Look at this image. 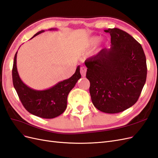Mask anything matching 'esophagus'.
I'll return each mask as SVG.
<instances>
[{"instance_id": "34e87169", "label": "esophagus", "mask_w": 158, "mask_h": 158, "mask_svg": "<svg viewBox=\"0 0 158 158\" xmlns=\"http://www.w3.org/2000/svg\"><path fill=\"white\" fill-rule=\"evenodd\" d=\"M86 72H87V68L85 67H81L80 69V73L81 74L82 77H85L86 75Z\"/></svg>"}]
</instances>
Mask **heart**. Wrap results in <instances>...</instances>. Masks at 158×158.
Here are the masks:
<instances>
[{
    "label": "heart",
    "instance_id": "1",
    "mask_svg": "<svg viewBox=\"0 0 158 158\" xmlns=\"http://www.w3.org/2000/svg\"><path fill=\"white\" fill-rule=\"evenodd\" d=\"M99 37H97V36H94V37H91L88 39L85 44V48L86 49H89V48H91L93 47H94L95 44L99 42Z\"/></svg>",
    "mask_w": 158,
    "mask_h": 158
}]
</instances>
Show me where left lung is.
Returning <instances> with one entry per match:
<instances>
[{
	"instance_id": "8db88e82",
	"label": "left lung",
	"mask_w": 158,
	"mask_h": 158,
	"mask_svg": "<svg viewBox=\"0 0 158 158\" xmlns=\"http://www.w3.org/2000/svg\"><path fill=\"white\" fill-rule=\"evenodd\" d=\"M111 47L85 61L93 104L99 111L117 114L138 100L147 77L146 58L141 44L130 35L114 28Z\"/></svg>"
}]
</instances>
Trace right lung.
Segmentation results:
<instances>
[{
  "mask_svg": "<svg viewBox=\"0 0 158 158\" xmlns=\"http://www.w3.org/2000/svg\"><path fill=\"white\" fill-rule=\"evenodd\" d=\"M44 31L42 30L38 32L32 38ZM17 52L15 55L12 71L13 83L24 107L30 114L44 119L55 118L62 114L66 110L69 94L75 87L77 81L81 77L80 67H77L75 73L70 78L59 82L47 89L35 90L28 87L20 78L17 67Z\"/></svg>",
  "mask_w": 158,
  "mask_h": 158,
  "instance_id": "obj_1",
  "label": "right lung"
}]
</instances>
